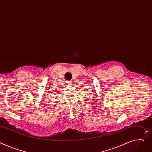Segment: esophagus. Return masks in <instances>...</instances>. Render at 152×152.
Segmentation results:
<instances>
[{
    "label": "esophagus",
    "instance_id": "34e87169",
    "mask_svg": "<svg viewBox=\"0 0 152 152\" xmlns=\"http://www.w3.org/2000/svg\"><path fill=\"white\" fill-rule=\"evenodd\" d=\"M72 83H71L70 81H67V84H68V85L71 86V85H72Z\"/></svg>",
    "mask_w": 152,
    "mask_h": 152
}]
</instances>
